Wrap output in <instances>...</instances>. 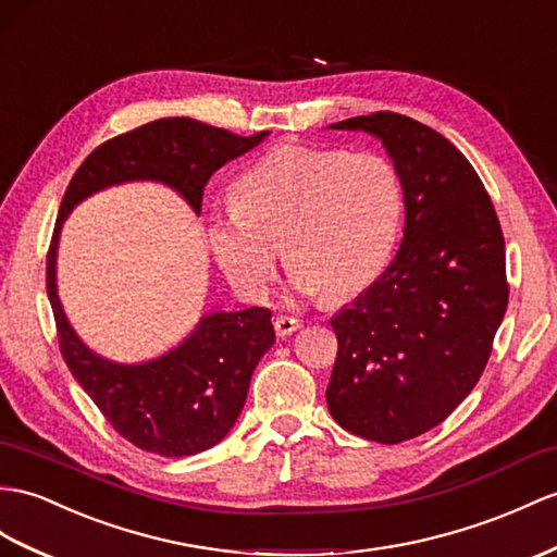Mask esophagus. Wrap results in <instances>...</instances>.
<instances>
[{
	"label": "esophagus",
	"mask_w": 557,
	"mask_h": 557,
	"mask_svg": "<svg viewBox=\"0 0 557 557\" xmlns=\"http://www.w3.org/2000/svg\"><path fill=\"white\" fill-rule=\"evenodd\" d=\"M300 319H295V317H286V314H278L276 319H274V329H276V333L281 335V337H286V335H290V333H295L297 329H300Z\"/></svg>",
	"instance_id": "1"
}]
</instances>
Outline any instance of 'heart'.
<instances>
[{
  "mask_svg": "<svg viewBox=\"0 0 557 557\" xmlns=\"http://www.w3.org/2000/svg\"><path fill=\"white\" fill-rule=\"evenodd\" d=\"M404 216L397 168L371 151L286 144L240 176L236 202L210 214L216 267L250 302L274 283L281 246L290 288L349 297L381 278Z\"/></svg>",
  "mask_w": 557,
  "mask_h": 557,
  "instance_id": "b5f03b06",
  "label": "heart"
}]
</instances>
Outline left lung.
I'll return each instance as SVG.
<instances>
[{
  "mask_svg": "<svg viewBox=\"0 0 557 557\" xmlns=\"http://www.w3.org/2000/svg\"><path fill=\"white\" fill-rule=\"evenodd\" d=\"M329 129L383 144L406 220L392 264L331 319L325 401L351 435L399 444L440 425L478 385L508 307L506 243L478 172L440 132L387 111Z\"/></svg>",
  "mask_w": 557,
  "mask_h": 557,
  "instance_id": "1",
  "label": "left lung"
}]
</instances>
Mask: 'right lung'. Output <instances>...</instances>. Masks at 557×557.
I'll use <instances>...</instances> for the list:
<instances>
[{
	"label": "right lung",
	"mask_w": 557,
	"mask_h": 557,
	"mask_svg": "<svg viewBox=\"0 0 557 557\" xmlns=\"http://www.w3.org/2000/svg\"><path fill=\"white\" fill-rule=\"evenodd\" d=\"M267 137L269 132L236 137L191 117H160L101 144L65 188L47 257V295L61 355L108 423L144 451L194 456L228 435L246 404L255 366L276 343L271 311H210L160 357L139 363L106 359L83 343L61 305L57 257L63 222L89 196L127 182L165 184L200 214L210 176Z\"/></svg>",
	"instance_id": "1"
}]
</instances>
